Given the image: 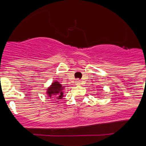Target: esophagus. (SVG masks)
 <instances>
[{"label":"esophagus","instance_id":"34e87169","mask_svg":"<svg viewBox=\"0 0 146 146\" xmlns=\"http://www.w3.org/2000/svg\"><path fill=\"white\" fill-rule=\"evenodd\" d=\"M80 84H81V81H80V80H77L76 81V85H80Z\"/></svg>","mask_w":146,"mask_h":146}]
</instances>
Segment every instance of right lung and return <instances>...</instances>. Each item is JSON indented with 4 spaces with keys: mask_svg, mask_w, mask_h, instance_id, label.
<instances>
[{
    "mask_svg": "<svg viewBox=\"0 0 146 146\" xmlns=\"http://www.w3.org/2000/svg\"><path fill=\"white\" fill-rule=\"evenodd\" d=\"M65 87L62 86L58 81H54L51 85L47 88L46 94L49 98H54L56 100H61L64 97V89ZM54 100V99H52Z\"/></svg>",
    "mask_w": 146,
    "mask_h": 146,
    "instance_id": "1",
    "label": "right lung"
}]
</instances>
